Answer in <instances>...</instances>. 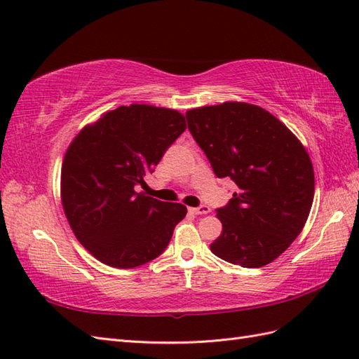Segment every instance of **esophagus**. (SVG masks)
I'll return each instance as SVG.
<instances>
[{
    "label": "esophagus",
    "instance_id": "esophagus-1",
    "mask_svg": "<svg viewBox=\"0 0 359 359\" xmlns=\"http://www.w3.org/2000/svg\"><path fill=\"white\" fill-rule=\"evenodd\" d=\"M189 211H191L193 215L203 216V215H208L211 210H210V207H207V205H201V207H197V208H189Z\"/></svg>",
    "mask_w": 359,
    "mask_h": 359
}]
</instances>
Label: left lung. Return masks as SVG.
Here are the masks:
<instances>
[{
	"label": "left lung",
	"mask_w": 359,
	"mask_h": 359,
	"mask_svg": "<svg viewBox=\"0 0 359 359\" xmlns=\"http://www.w3.org/2000/svg\"><path fill=\"white\" fill-rule=\"evenodd\" d=\"M187 121L215 174L239 188L217 210L222 233L211 251L245 269L273 262L299 236L313 203L315 174L306 148L256 104L203 106L189 109Z\"/></svg>",
	"instance_id": "8db88e82"
}]
</instances>
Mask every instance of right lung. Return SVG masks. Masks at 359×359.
I'll use <instances>...</instances> for the list:
<instances>
[{
  "mask_svg": "<svg viewBox=\"0 0 359 359\" xmlns=\"http://www.w3.org/2000/svg\"><path fill=\"white\" fill-rule=\"evenodd\" d=\"M187 129L179 111L129 104L104 112L72 140L62 166V203L75 238L98 261L134 269L162 255L187 216L182 203L137 193Z\"/></svg>",
  "mask_w": 359,
  "mask_h": 359,
  "instance_id": "add662e5",
  "label": "right lung"
}]
</instances>
